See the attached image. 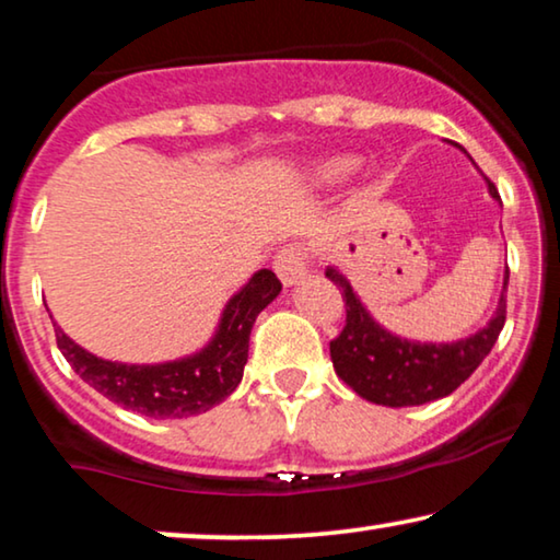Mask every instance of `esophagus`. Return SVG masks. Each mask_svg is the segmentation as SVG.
<instances>
[{"instance_id": "34e87169", "label": "esophagus", "mask_w": 560, "mask_h": 560, "mask_svg": "<svg viewBox=\"0 0 560 560\" xmlns=\"http://www.w3.org/2000/svg\"><path fill=\"white\" fill-rule=\"evenodd\" d=\"M305 257H307V253L303 245H288L280 249L278 257H275L272 267H275V272H278V278L282 280V285L290 288V285H295L300 278H305V272H307Z\"/></svg>"}]
</instances>
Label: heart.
I'll return each instance as SVG.
<instances>
[{
	"label": "heart",
	"mask_w": 560,
	"mask_h": 560,
	"mask_svg": "<svg viewBox=\"0 0 560 560\" xmlns=\"http://www.w3.org/2000/svg\"><path fill=\"white\" fill-rule=\"evenodd\" d=\"M355 168H359V159L353 156H330V159H323L318 164L313 166V179L318 184H326V186H334L346 182L348 176H351Z\"/></svg>",
	"instance_id": "b5f03b06"
}]
</instances>
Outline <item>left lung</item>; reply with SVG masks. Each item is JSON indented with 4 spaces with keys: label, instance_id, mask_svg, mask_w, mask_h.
I'll use <instances>...</instances> for the list:
<instances>
[{
    "label": "left lung",
    "instance_id": "1",
    "mask_svg": "<svg viewBox=\"0 0 560 560\" xmlns=\"http://www.w3.org/2000/svg\"><path fill=\"white\" fill-rule=\"evenodd\" d=\"M488 191L500 201L495 184L488 179ZM326 278L346 300V326L330 340V359L336 374L366 401L381 407H419L450 396L492 351L505 326V293L510 272L502 278V293L490 323L477 334L452 343H419L399 338L371 318L366 305L353 293L351 282L336 267Z\"/></svg>",
    "mask_w": 560,
    "mask_h": 560
}]
</instances>
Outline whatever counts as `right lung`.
Wrapping results in <instances>:
<instances>
[{
    "label": "right lung",
    "mask_w": 560,
    "mask_h": 560,
    "mask_svg": "<svg viewBox=\"0 0 560 560\" xmlns=\"http://www.w3.org/2000/svg\"><path fill=\"white\" fill-rule=\"evenodd\" d=\"M272 270H257L224 305L220 326L201 351L166 363L105 361L78 346L52 320L55 338L72 371L118 407L151 419H182L209 411L242 381L255 318L280 295ZM52 318V315H50Z\"/></svg>",
    "instance_id": "1"
}]
</instances>
